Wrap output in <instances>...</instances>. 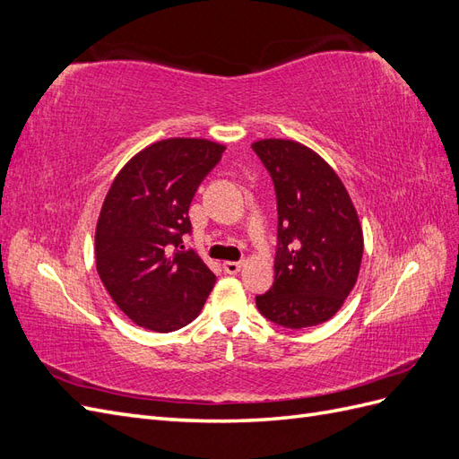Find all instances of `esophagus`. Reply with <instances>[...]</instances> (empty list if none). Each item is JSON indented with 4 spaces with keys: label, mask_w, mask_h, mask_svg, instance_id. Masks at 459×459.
<instances>
[{
    "label": "esophagus",
    "mask_w": 459,
    "mask_h": 459,
    "mask_svg": "<svg viewBox=\"0 0 459 459\" xmlns=\"http://www.w3.org/2000/svg\"><path fill=\"white\" fill-rule=\"evenodd\" d=\"M241 268H243V262H224V272L226 273H230V275H235V273H239L241 272Z\"/></svg>",
    "instance_id": "1"
}]
</instances>
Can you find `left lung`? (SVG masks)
<instances>
[{
  "label": "left lung",
  "mask_w": 459,
  "mask_h": 459,
  "mask_svg": "<svg viewBox=\"0 0 459 459\" xmlns=\"http://www.w3.org/2000/svg\"><path fill=\"white\" fill-rule=\"evenodd\" d=\"M253 151L277 199L275 280L256 307L289 329L324 324L358 280L364 235L356 208L335 170L307 145L260 140Z\"/></svg>",
  "instance_id": "left-lung-1"
}]
</instances>
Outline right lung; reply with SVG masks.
<instances>
[{
	"mask_svg": "<svg viewBox=\"0 0 459 459\" xmlns=\"http://www.w3.org/2000/svg\"><path fill=\"white\" fill-rule=\"evenodd\" d=\"M224 145L172 137L145 147L118 172L95 228V266L117 307L140 327L170 333L191 324L216 275L195 251L189 204Z\"/></svg>",
	"mask_w": 459,
	"mask_h": 459,
	"instance_id": "1",
	"label": "right lung"
}]
</instances>
